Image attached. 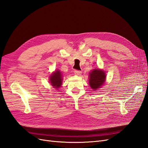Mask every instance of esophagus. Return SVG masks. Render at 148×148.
<instances>
[{"label":"esophagus","mask_w":148,"mask_h":148,"mask_svg":"<svg viewBox=\"0 0 148 148\" xmlns=\"http://www.w3.org/2000/svg\"><path fill=\"white\" fill-rule=\"evenodd\" d=\"M75 74L76 75H78V76H80L82 74V71H79V70H75Z\"/></svg>","instance_id":"1"}]
</instances>
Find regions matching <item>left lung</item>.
I'll return each mask as SVG.
<instances>
[{
  "instance_id": "left-lung-1",
  "label": "left lung",
  "mask_w": 148,
  "mask_h": 148,
  "mask_svg": "<svg viewBox=\"0 0 148 148\" xmlns=\"http://www.w3.org/2000/svg\"><path fill=\"white\" fill-rule=\"evenodd\" d=\"M106 76L105 72L101 69H94L89 73V84L93 90H97L104 84Z\"/></svg>"
}]
</instances>
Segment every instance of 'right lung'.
<instances>
[{"mask_svg":"<svg viewBox=\"0 0 148 148\" xmlns=\"http://www.w3.org/2000/svg\"><path fill=\"white\" fill-rule=\"evenodd\" d=\"M62 80L63 78H62V73L59 70H57L55 71V72H53L49 77V81L51 85L56 89H59L61 86Z\"/></svg>","mask_w":148,"mask_h":148,"instance_id":"right-lung-1","label":"right lung"}]
</instances>
